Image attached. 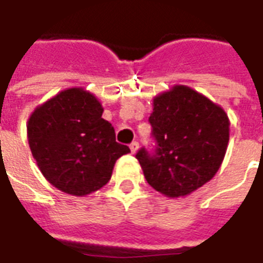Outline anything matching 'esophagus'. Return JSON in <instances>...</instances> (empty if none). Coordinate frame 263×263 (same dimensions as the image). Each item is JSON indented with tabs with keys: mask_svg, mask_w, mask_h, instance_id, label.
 Masks as SVG:
<instances>
[{
	"mask_svg": "<svg viewBox=\"0 0 263 263\" xmlns=\"http://www.w3.org/2000/svg\"><path fill=\"white\" fill-rule=\"evenodd\" d=\"M129 148H131L132 154H135V153L138 152V148H139V143H138V142H132V143L129 144Z\"/></svg>",
	"mask_w": 263,
	"mask_h": 263,
	"instance_id": "1",
	"label": "esophagus"
}]
</instances>
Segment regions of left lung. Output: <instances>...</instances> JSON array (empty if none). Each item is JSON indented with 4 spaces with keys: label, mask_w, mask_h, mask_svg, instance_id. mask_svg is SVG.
Wrapping results in <instances>:
<instances>
[{
    "label": "left lung",
    "mask_w": 263,
    "mask_h": 263,
    "mask_svg": "<svg viewBox=\"0 0 263 263\" xmlns=\"http://www.w3.org/2000/svg\"><path fill=\"white\" fill-rule=\"evenodd\" d=\"M148 117L154 153L142 147L136 158L147 183L169 196L190 195L213 179L229 142L224 109L187 86L157 95Z\"/></svg>",
    "instance_id": "1"
}]
</instances>
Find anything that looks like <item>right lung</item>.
I'll return each mask as SVG.
<instances>
[{
  "label": "right lung",
  "instance_id": "right-lung-1",
  "mask_svg": "<svg viewBox=\"0 0 263 263\" xmlns=\"http://www.w3.org/2000/svg\"><path fill=\"white\" fill-rule=\"evenodd\" d=\"M103 107L82 87L64 90L32 111L27 138L42 175L60 191L84 196L110 180L129 147L116 142Z\"/></svg>",
  "mask_w": 263,
  "mask_h": 263
}]
</instances>
